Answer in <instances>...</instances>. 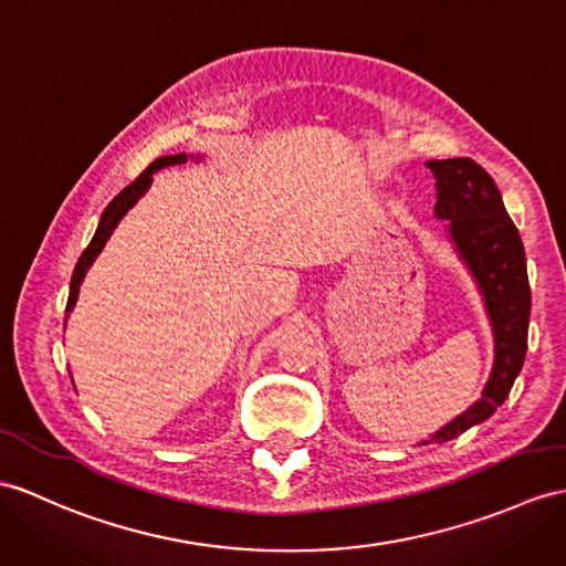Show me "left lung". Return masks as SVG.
<instances>
[{
	"mask_svg": "<svg viewBox=\"0 0 566 566\" xmlns=\"http://www.w3.org/2000/svg\"><path fill=\"white\" fill-rule=\"evenodd\" d=\"M437 177V216L449 218L451 240L485 295L494 328V367L478 403L442 427L432 442H449L488 420L514 387L528 346L531 285L521 235L492 175L473 158L427 163Z\"/></svg>",
	"mask_w": 566,
	"mask_h": 566,
	"instance_id": "8db88e82",
	"label": "left lung"
}]
</instances>
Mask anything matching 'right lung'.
I'll use <instances>...</instances> for the list:
<instances>
[{
    "instance_id": "add662e5",
    "label": "right lung",
    "mask_w": 566,
    "mask_h": 566,
    "mask_svg": "<svg viewBox=\"0 0 566 566\" xmlns=\"http://www.w3.org/2000/svg\"><path fill=\"white\" fill-rule=\"evenodd\" d=\"M185 160H187V156H185V154L156 158V160L150 163L148 168H146L139 177L134 179V182H129L127 187H124V189L119 191V195L105 206V211H103V216H101V223H98V230H95V235H93L91 244L86 247L84 254H81V256H78V261H76V269H74V273H72V285H69L66 312H72V307L76 305L78 285H81V281H84V275H86L88 266L93 264V259L101 254V250L105 247L107 238L113 235L115 226L119 223V218H122L124 213H127V211L132 209V206L136 203V199H139V197L144 195V191L148 189L150 179H154V172H156V170H160V168H168V165H179V163H185Z\"/></svg>"
}]
</instances>
